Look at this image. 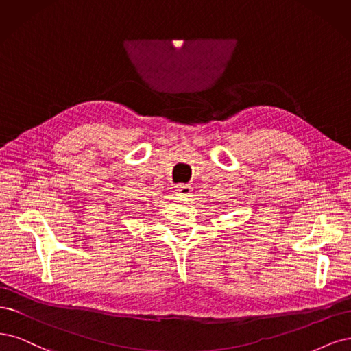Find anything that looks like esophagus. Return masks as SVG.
Returning <instances> with one entry per match:
<instances>
[{
	"instance_id": "1",
	"label": "esophagus",
	"mask_w": 351,
	"mask_h": 351,
	"mask_svg": "<svg viewBox=\"0 0 351 351\" xmlns=\"http://www.w3.org/2000/svg\"><path fill=\"white\" fill-rule=\"evenodd\" d=\"M175 191H176L178 197L185 198V197H191L192 186L186 185V184H178V185H175Z\"/></svg>"
}]
</instances>
